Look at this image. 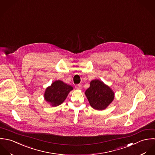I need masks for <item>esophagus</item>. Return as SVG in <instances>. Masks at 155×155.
<instances>
[{"label":"esophagus","instance_id":"1","mask_svg":"<svg viewBox=\"0 0 155 155\" xmlns=\"http://www.w3.org/2000/svg\"><path fill=\"white\" fill-rule=\"evenodd\" d=\"M75 89L77 90H81V86L80 84H77L75 86Z\"/></svg>","mask_w":155,"mask_h":155}]
</instances>
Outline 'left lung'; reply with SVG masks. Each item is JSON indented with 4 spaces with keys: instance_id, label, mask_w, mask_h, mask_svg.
I'll return each instance as SVG.
<instances>
[{
    "instance_id": "left-lung-1",
    "label": "left lung",
    "mask_w": 155,
    "mask_h": 155,
    "mask_svg": "<svg viewBox=\"0 0 155 155\" xmlns=\"http://www.w3.org/2000/svg\"><path fill=\"white\" fill-rule=\"evenodd\" d=\"M85 94L91 106L97 110L105 109L114 97V93L111 88L99 80L91 81Z\"/></svg>"
}]
</instances>
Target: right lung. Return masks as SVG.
Here are the masks:
<instances>
[{"mask_svg": "<svg viewBox=\"0 0 155 155\" xmlns=\"http://www.w3.org/2000/svg\"><path fill=\"white\" fill-rule=\"evenodd\" d=\"M72 90L73 87L70 85H68L61 80H57L46 89L44 98L51 105L56 107L64 102L68 93Z\"/></svg>", "mask_w": 155, "mask_h": 155, "instance_id": "right-lung-1", "label": "right lung"}]
</instances>
